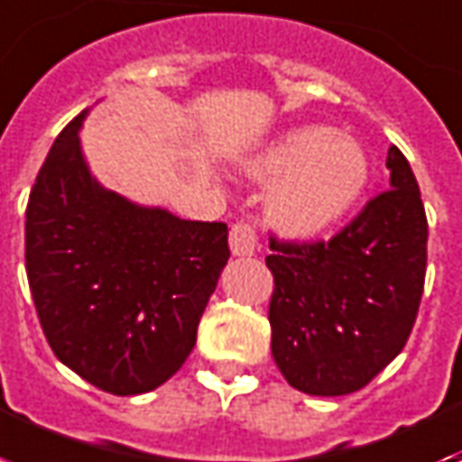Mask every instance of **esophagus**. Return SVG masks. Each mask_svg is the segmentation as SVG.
<instances>
[{"label": "esophagus", "mask_w": 462, "mask_h": 462, "mask_svg": "<svg viewBox=\"0 0 462 462\" xmlns=\"http://www.w3.org/2000/svg\"><path fill=\"white\" fill-rule=\"evenodd\" d=\"M232 256H254L256 254V232L249 223H237L230 230Z\"/></svg>", "instance_id": "34e87169"}]
</instances>
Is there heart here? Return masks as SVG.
<instances>
[{
    "label": "heart",
    "instance_id": "1",
    "mask_svg": "<svg viewBox=\"0 0 462 462\" xmlns=\"http://www.w3.org/2000/svg\"><path fill=\"white\" fill-rule=\"evenodd\" d=\"M256 184H271L266 220L288 239H317L356 208L368 186V157L354 137L327 125H298L239 160Z\"/></svg>",
    "mask_w": 462,
    "mask_h": 462
}]
</instances>
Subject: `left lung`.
Instances as JSON below:
<instances>
[{
  "label": "left lung",
  "instance_id": "1",
  "mask_svg": "<svg viewBox=\"0 0 462 462\" xmlns=\"http://www.w3.org/2000/svg\"><path fill=\"white\" fill-rule=\"evenodd\" d=\"M385 167L390 189L332 242L271 239V354L288 385L305 395L339 397L368 385L402 351L417 319L427 213L395 145Z\"/></svg>",
  "mask_w": 462,
  "mask_h": 462
}]
</instances>
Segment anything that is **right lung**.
Here are the masks:
<instances>
[{
	"label": "right lung",
	"mask_w": 462,
	"mask_h": 462,
	"mask_svg": "<svg viewBox=\"0 0 462 462\" xmlns=\"http://www.w3.org/2000/svg\"><path fill=\"white\" fill-rule=\"evenodd\" d=\"M84 108L52 143L26 208V273L45 339L111 395L174 375L230 259L227 225L181 220L106 189L82 152Z\"/></svg>",
	"instance_id": "1"
}]
</instances>
